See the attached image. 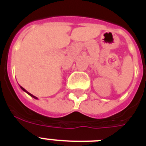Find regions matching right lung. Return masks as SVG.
<instances>
[{
    "label": "right lung",
    "mask_w": 146,
    "mask_h": 146,
    "mask_svg": "<svg viewBox=\"0 0 146 146\" xmlns=\"http://www.w3.org/2000/svg\"><path fill=\"white\" fill-rule=\"evenodd\" d=\"M20 88H21V89H22V90H23V91H24V92H26V93L28 94V95H29V96H30L31 97L34 98L35 99H38V98H37V97H35V96H33V95H32V94H31V93H29V92L26 91V89H24V88H23V87H22V86H20Z\"/></svg>",
    "instance_id": "add662e5"
}]
</instances>
